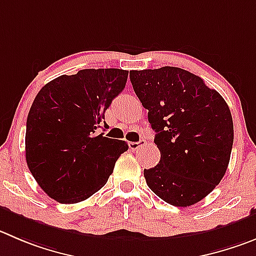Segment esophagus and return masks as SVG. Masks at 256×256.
Returning a JSON list of instances; mask_svg holds the SVG:
<instances>
[{"label": "esophagus", "instance_id": "esophagus-1", "mask_svg": "<svg viewBox=\"0 0 256 256\" xmlns=\"http://www.w3.org/2000/svg\"><path fill=\"white\" fill-rule=\"evenodd\" d=\"M144 145H145V140H140V142H128V148H130L132 152H138V150L142 149Z\"/></svg>", "mask_w": 256, "mask_h": 256}]
</instances>
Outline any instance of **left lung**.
Returning <instances> with one entry per match:
<instances>
[{"instance_id": "left-lung-1", "label": "left lung", "mask_w": 256, "mask_h": 256, "mask_svg": "<svg viewBox=\"0 0 256 256\" xmlns=\"http://www.w3.org/2000/svg\"><path fill=\"white\" fill-rule=\"evenodd\" d=\"M136 96L156 132L160 162L145 169L146 184L176 207L204 200L221 182L230 162V108L204 80L176 66L130 72Z\"/></svg>"}]
</instances>
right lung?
Masks as SVG:
<instances>
[{"instance_id": "add662e5", "label": "right lung", "mask_w": 256, "mask_h": 256, "mask_svg": "<svg viewBox=\"0 0 256 256\" xmlns=\"http://www.w3.org/2000/svg\"><path fill=\"white\" fill-rule=\"evenodd\" d=\"M128 70L82 69L46 83L28 114L26 163L42 190L60 204L82 202L101 190L128 149L97 128L126 86Z\"/></svg>"}]
</instances>
